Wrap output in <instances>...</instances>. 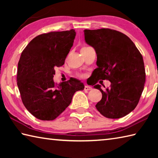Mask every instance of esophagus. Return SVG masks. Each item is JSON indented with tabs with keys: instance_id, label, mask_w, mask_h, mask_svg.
<instances>
[{
	"instance_id": "1",
	"label": "esophagus",
	"mask_w": 158,
	"mask_h": 158,
	"mask_svg": "<svg viewBox=\"0 0 158 158\" xmlns=\"http://www.w3.org/2000/svg\"><path fill=\"white\" fill-rule=\"evenodd\" d=\"M91 89H92V87H90V86H89V85H85L84 90H91Z\"/></svg>"
}]
</instances>
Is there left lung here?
I'll use <instances>...</instances> for the list:
<instances>
[{"instance_id": "obj_1", "label": "left lung", "mask_w": 158, "mask_h": 158, "mask_svg": "<svg viewBox=\"0 0 158 158\" xmlns=\"http://www.w3.org/2000/svg\"><path fill=\"white\" fill-rule=\"evenodd\" d=\"M84 37L97 54L98 68L92 73L93 87L100 90L102 98L96 109L108 118L126 116L138 105L144 88L146 73L142 56L129 37L119 31L85 29ZM105 79L111 85L102 89L96 84L98 80Z\"/></svg>"}]
</instances>
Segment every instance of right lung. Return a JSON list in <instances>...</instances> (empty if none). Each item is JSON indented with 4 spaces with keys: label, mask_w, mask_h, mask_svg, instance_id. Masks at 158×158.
<instances>
[{
    "label": "right lung",
    "mask_w": 158,
    "mask_h": 158,
    "mask_svg": "<svg viewBox=\"0 0 158 158\" xmlns=\"http://www.w3.org/2000/svg\"><path fill=\"white\" fill-rule=\"evenodd\" d=\"M76 32H50L37 35L21 53L17 69V85L27 110L42 121H52L70 105L75 92L84 85L78 79L56 84V67L65 63Z\"/></svg>",
    "instance_id": "add662e5"
}]
</instances>
